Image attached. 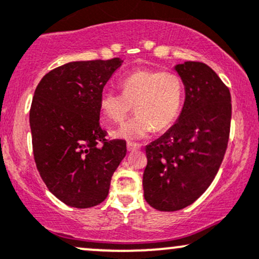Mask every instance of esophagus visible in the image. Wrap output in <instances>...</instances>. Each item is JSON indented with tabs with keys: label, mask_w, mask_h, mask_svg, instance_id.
I'll return each mask as SVG.
<instances>
[{
	"label": "esophagus",
	"mask_w": 259,
	"mask_h": 259,
	"mask_svg": "<svg viewBox=\"0 0 259 259\" xmlns=\"http://www.w3.org/2000/svg\"><path fill=\"white\" fill-rule=\"evenodd\" d=\"M126 147H127V151H136V150H140V145L139 144H135V142H127V145H126Z\"/></svg>",
	"instance_id": "esophagus-1"
}]
</instances>
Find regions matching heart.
Masks as SVG:
<instances>
[{
    "label": "heart",
    "instance_id": "1",
    "mask_svg": "<svg viewBox=\"0 0 259 259\" xmlns=\"http://www.w3.org/2000/svg\"><path fill=\"white\" fill-rule=\"evenodd\" d=\"M123 94L106 92L100 101L103 118L121 123L134 111L138 114L113 132L115 138L127 141L144 139L156 129H168L179 117L184 101L183 80L174 72L138 69L120 82Z\"/></svg>",
    "mask_w": 259,
    "mask_h": 259
}]
</instances>
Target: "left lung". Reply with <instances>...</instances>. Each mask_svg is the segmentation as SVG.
Segmentation results:
<instances>
[{
    "instance_id": "obj_1",
    "label": "left lung",
    "mask_w": 259,
    "mask_h": 259,
    "mask_svg": "<svg viewBox=\"0 0 259 259\" xmlns=\"http://www.w3.org/2000/svg\"><path fill=\"white\" fill-rule=\"evenodd\" d=\"M185 85L183 111L170 129L146 146L144 196L162 212L183 209L197 200L218 173L228 147L230 90L202 62L175 67Z\"/></svg>"
}]
</instances>
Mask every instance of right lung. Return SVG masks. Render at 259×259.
Here are the masks:
<instances>
[{"mask_svg": "<svg viewBox=\"0 0 259 259\" xmlns=\"http://www.w3.org/2000/svg\"><path fill=\"white\" fill-rule=\"evenodd\" d=\"M123 61L70 62L41 79L30 107L32 152L47 189L70 207L90 208L108 196L126 154L124 140L100 125L103 88Z\"/></svg>", "mask_w": 259, "mask_h": 259, "instance_id": "1", "label": "right lung"}]
</instances>
